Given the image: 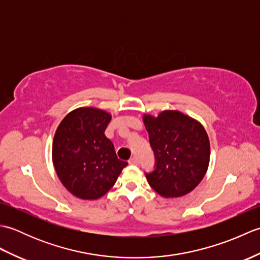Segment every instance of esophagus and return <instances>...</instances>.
Listing matches in <instances>:
<instances>
[{
    "label": "esophagus",
    "instance_id": "esophagus-1",
    "mask_svg": "<svg viewBox=\"0 0 260 260\" xmlns=\"http://www.w3.org/2000/svg\"><path fill=\"white\" fill-rule=\"evenodd\" d=\"M128 163L131 164V165H137L139 164V161H137V158L136 157H132L129 161H128Z\"/></svg>",
    "mask_w": 260,
    "mask_h": 260
}]
</instances>
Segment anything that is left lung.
I'll return each instance as SVG.
<instances>
[{"label": "left lung", "instance_id": "left-lung-1", "mask_svg": "<svg viewBox=\"0 0 260 260\" xmlns=\"http://www.w3.org/2000/svg\"><path fill=\"white\" fill-rule=\"evenodd\" d=\"M156 169L146 174L148 184L163 198H180L193 191L206 175L210 141L200 121L179 110L143 115Z\"/></svg>", "mask_w": 260, "mask_h": 260}]
</instances>
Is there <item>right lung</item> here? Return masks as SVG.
Returning a JSON list of instances; mask_svg holds the SVG:
<instances>
[{"label": "right lung", "mask_w": 260, "mask_h": 260, "mask_svg": "<svg viewBox=\"0 0 260 260\" xmlns=\"http://www.w3.org/2000/svg\"><path fill=\"white\" fill-rule=\"evenodd\" d=\"M112 114L79 107L64 116L52 143V162L62 185L81 200H97L112 189L127 164L105 136Z\"/></svg>", "instance_id": "1"}]
</instances>
